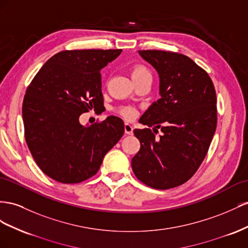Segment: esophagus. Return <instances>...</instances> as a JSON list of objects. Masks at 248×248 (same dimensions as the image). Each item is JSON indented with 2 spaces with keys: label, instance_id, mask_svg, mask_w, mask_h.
<instances>
[{
  "label": "esophagus",
  "instance_id": "obj_1",
  "mask_svg": "<svg viewBox=\"0 0 248 248\" xmlns=\"http://www.w3.org/2000/svg\"><path fill=\"white\" fill-rule=\"evenodd\" d=\"M124 133L126 135H133V126L131 124L129 123L124 124Z\"/></svg>",
  "mask_w": 248,
  "mask_h": 248
}]
</instances>
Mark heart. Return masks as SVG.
<instances>
[{"label": "heart", "instance_id": "1", "mask_svg": "<svg viewBox=\"0 0 248 248\" xmlns=\"http://www.w3.org/2000/svg\"><path fill=\"white\" fill-rule=\"evenodd\" d=\"M131 76H132V79L133 81H138L140 79H142V78H146V77H151L152 75L150 73V70H148L145 66L141 65V64H137L132 68V72H131ZM118 112L122 114L124 117L125 118H133L136 114V111L134 108L132 107H120L118 109Z\"/></svg>", "mask_w": 248, "mask_h": 248}]
</instances>
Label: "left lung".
Segmentation results:
<instances>
[{
    "instance_id": "8db88e82",
    "label": "left lung",
    "mask_w": 248,
    "mask_h": 248,
    "mask_svg": "<svg viewBox=\"0 0 248 248\" xmlns=\"http://www.w3.org/2000/svg\"><path fill=\"white\" fill-rule=\"evenodd\" d=\"M159 76L158 101L140 117L153 126L135 129L140 150L132 169L145 185L170 189L187 182L206 157L217 124L216 93L209 75L185 55L165 51H138Z\"/></svg>"
}]
</instances>
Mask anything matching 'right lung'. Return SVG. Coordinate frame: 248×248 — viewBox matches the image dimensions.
Instances as JSON below:
<instances>
[{"label": "right lung", "mask_w": 248, "mask_h": 248, "mask_svg": "<svg viewBox=\"0 0 248 248\" xmlns=\"http://www.w3.org/2000/svg\"><path fill=\"white\" fill-rule=\"evenodd\" d=\"M123 49L63 51L49 58L26 91L23 120L28 147L53 180L75 184L100 169L105 155L124 133L119 117L93 125L80 115L104 107L101 69Z\"/></svg>", "instance_id": "right-lung-1"}]
</instances>
